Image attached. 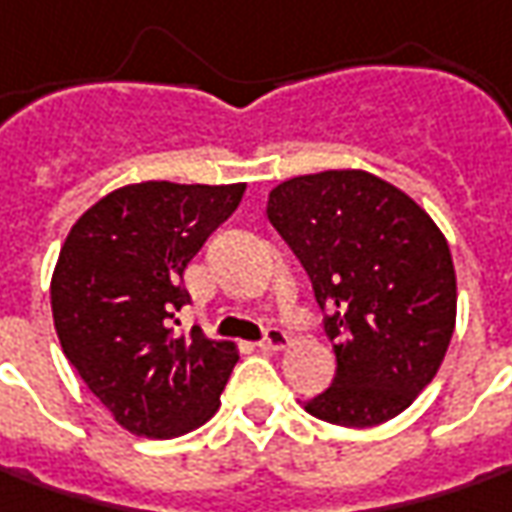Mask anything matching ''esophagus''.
Returning a JSON list of instances; mask_svg holds the SVG:
<instances>
[{"label": "esophagus", "instance_id": "obj_1", "mask_svg": "<svg viewBox=\"0 0 512 512\" xmlns=\"http://www.w3.org/2000/svg\"><path fill=\"white\" fill-rule=\"evenodd\" d=\"M289 334H286V331H283V328H269V331H266V337H263V340H260V348H263V351H283V348H289Z\"/></svg>", "mask_w": 512, "mask_h": 512}]
</instances>
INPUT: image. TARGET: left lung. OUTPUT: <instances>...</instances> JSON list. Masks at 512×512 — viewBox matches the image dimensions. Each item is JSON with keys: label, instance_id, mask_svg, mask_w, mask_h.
Listing matches in <instances>:
<instances>
[{"label": "left lung", "instance_id": "1", "mask_svg": "<svg viewBox=\"0 0 512 512\" xmlns=\"http://www.w3.org/2000/svg\"><path fill=\"white\" fill-rule=\"evenodd\" d=\"M266 215L328 311L334 385L306 402L317 419L371 428L399 416L436 377L456 326V269L419 203L365 169L297 175Z\"/></svg>", "mask_w": 512, "mask_h": 512}]
</instances>
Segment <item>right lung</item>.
I'll list each match as a JSON object with an SVG mask.
<instances>
[{
    "label": "right lung",
    "mask_w": 512,
    "mask_h": 512,
    "mask_svg": "<svg viewBox=\"0 0 512 512\" xmlns=\"http://www.w3.org/2000/svg\"><path fill=\"white\" fill-rule=\"evenodd\" d=\"M246 184L144 181L113 189L67 232L53 280V326L84 385L135 436L172 439L221 408L238 345L169 320L189 294V260Z\"/></svg>",
    "instance_id": "1"
}]
</instances>
